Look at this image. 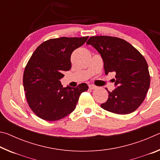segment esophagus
<instances>
[{"label":"esophagus","mask_w":160,"mask_h":160,"mask_svg":"<svg viewBox=\"0 0 160 160\" xmlns=\"http://www.w3.org/2000/svg\"><path fill=\"white\" fill-rule=\"evenodd\" d=\"M89 88H90V90H94V89L97 88V87L95 85H89Z\"/></svg>","instance_id":"obj_1"}]
</instances>
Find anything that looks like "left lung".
Returning a JSON list of instances; mask_svg holds the SVG:
<instances>
[{
  "mask_svg": "<svg viewBox=\"0 0 160 160\" xmlns=\"http://www.w3.org/2000/svg\"><path fill=\"white\" fill-rule=\"evenodd\" d=\"M91 44L101 54L105 73L116 72V88L109 92L102 109L117 114H128L138 108L150 88L147 61L134 47L124 39L109 36L91 37Z\"/></svg>",
  "mask_w": 160,
  "mask_h": 160,
  "instance_id": "8db88e82",
  "label": "left lung"
}]
</instances>
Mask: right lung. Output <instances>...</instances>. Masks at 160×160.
Wrapping results in <instances>:
<instances>
[{"label": "right lung", "mask_w": 160, "mask_h": 160, "mask_svg": "<svg viewBox=\"0 0 160 160\" xmlns=\"http://www.w3.org/2000/svg\"><path fill=\"white\" fill-rule=\"evenodd\" d=\"M89 37H60L45 41L29 58L23 75V86L29 107L45 121L60 120L75 109L80 94L88 90L86 83L76 88H63V71L71 68L70 56Z\"/></svg>", "instance_id": "obj_1"}]
</instances>
